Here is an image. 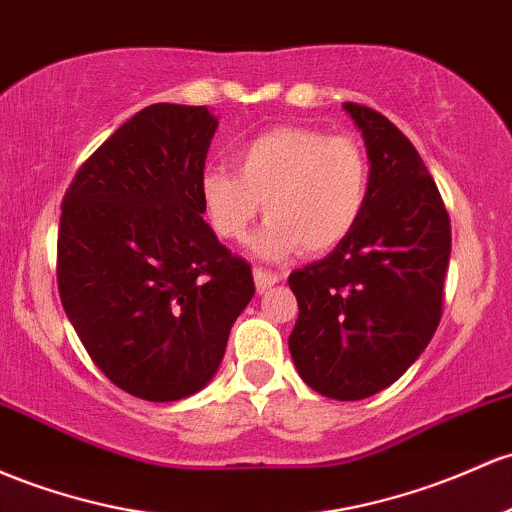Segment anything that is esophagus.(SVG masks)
<instances>
[{"mask_svg": "<svg viewBox=\"0 0 512 512\" xmlns=\"http://www.w3.org/2000/svg\"><path fill=\"white\" fill-rule=\"evenodd\" d=\"M255 286H257V291H260V294H265L267 289H272L274 284L277 282H282V274H272V272H265V269H260V267H255Z\"/></svg>", "mask_w": 512, "mask_h": 512, "instance_id": "1", "label": "esophagus"}]
</instances>
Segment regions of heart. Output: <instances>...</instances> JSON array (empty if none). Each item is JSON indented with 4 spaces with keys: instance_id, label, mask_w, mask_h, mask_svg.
I'll list each match as a JSON object with an SVG mask.
<instances>
[{
    "instance_id": "1",
    "label": "heart",
    "mask_w": 512,
    "mask_h": 512,
    "mask_svg": "<svg viewBox=\"0 0 512 512\" xmlns=\"http://www.w3.org/2000/svg\"><path fill=\"white\" fill-rule=\"evenodd\" d=\"M233 165L201 177L206 216L223 240L245 243L265 204L269 223L255 245L265 260L333 250L367 209L369 160L352 136L277 126L240 145Z\"/></svg>"
}]
</instances>
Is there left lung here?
Instances as JSON below:
<instances>
[{
  "label": "left lung",
  "instance_id": "8db88e82",
  "mask_svg": "<svg viewBox=\"0 0 512 512\" xmlns=\"http://www.w3.org/2000/svg\"><path fill=\"white\" fill-rule=\"evenodd\" d=\"M342 109L367 145V209L328 257L291 272L299 320L289 352L313 391L359 401L391 386L435 335L452 228L411 140L379 111Z\"/></svg>",
  "mask_w": 512,
  "mask_h": 512
}]
</instances>
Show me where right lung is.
I'll use <instances>...</instances> for the list:
<instances>
[{
	"instance_id": "add662e5",
	"label": "right lung",
	"mask_w": 512,
	"mask_h": 512,
	"mask_svg": "<svg viewBox=\"0 0 512 512\" xmlns=\"http://www.w3.org/2000/svg\"><path fill=\"white\" fill-rule=\"evenodd\" d=\"M216 128L206 106H145L84 162L63 199L60 301L92 362L145 401L204 389L255 294L250 265L201 218Z\"/></svg>"
}]
</instances>
